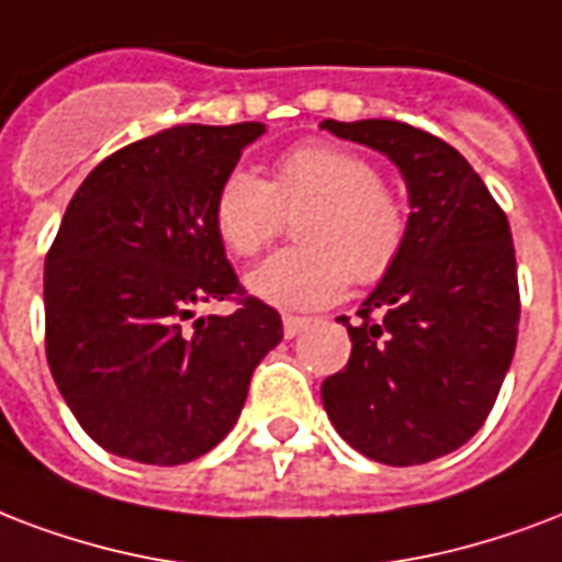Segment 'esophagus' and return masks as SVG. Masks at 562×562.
Segmentation results:
<instances>
[{"instance_id":"34e87169","label":"esophagus","mask_w":562,"mask_h":562,"mask_svg":"<svg viewBox=\"0 0 562 562\" xmlns=\"http://www.w3.org/2000/svg\"><path fill=\"white\" fill-rule=\"evenodd\" d=\"M310 327V318H300V315H285L282 318V329H285V338H294L297 333Z\"/></svg>"}]
</instances>
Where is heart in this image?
<instances>
[{
    "instance_id": "obj_1",
    "label": "heart",
    "mask_w": 562,
    "mask_h": 562,
    "mask_svg": "<svg viewBox=\"0 0 562 562\" xmlns=\"http://www.w3.org/2000/svg\"><path fill=\"white\" fill-rule=\"evenodd\" d=\"M300 247L250 273V291L280 310H318L350 280L374 285L392 273L409 238V209L366 156L338 144H300L271 165L268 179L229 170L212 200V224L229 256L256 259L296 217Z\"/></svg>"
}]
</instances>
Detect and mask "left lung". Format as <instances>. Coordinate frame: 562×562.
Masks as SVG:
<instances>
[{
	"mask_svg": "<svg viewBox=\"0 0 562 562\" xmlns=\"http://www.w3.org/2000/svg\"><path fill=\"white\" fill-rule=\"evenodd\" d=\"M392 158L409 188V238L348 327L350 359L321 385L329 422L359 453L422 465L457 451L495 406L519 336L509 221L465 158L401 120H324Z\"/></svg>",
	"mask_w": 562,
	"mask_h": 562,
	"instance_id": "left-lung-1",
	"label": "left lung"
}]
</instances>
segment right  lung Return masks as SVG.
<instances>
[{
  "instance_id": "right-lung-1",
  "label": "right lung",
  "mask_w": 562,
  "mask_h": 562,
  "mask_svg": "<svg viewBox=\"0 0 562 562\" xmlns=\"http://www.w3.org/2000/svg\"><path fill=\"white\" fill-rule=\"evenodd\" d=\"M262 123L161 128L93 167L46 252V362L81 430L109 453L182 465L238 422L282 341L280 312L235 277L212 200ZM229 299V316L193 317Z\"/></svg>"
}]
</instances>
